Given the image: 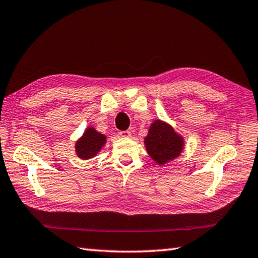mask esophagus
<instances>
[{
    "instance_id": "obj_1",
    "label": "esophagus",
    "mask_w": 258,
    "mask_h": 258,
    "mask_svg": "<svg viewBox=\"0 0 258 258\" xmlns=\"http://www.w3.org/2000/svg\"><path fill=\"white\" fill-rule=\"evenodd\" d=\"M119 135H120V137H123V138H130L131 132H130V131H120Z\"/></svg>"
}]
</instances>
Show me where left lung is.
<instances>
[{
  "label": "left lung",
  "mask_w": 258,
  "mask_h": 258,
  "mask_svg": "<svg viewBox=\"0 0 258 258\" xmlns=\"http://www.w3.org/2000/svg\"><path fill=\"white\" fill-rule=\"evenodd\" d=\"M183 143L182 137L175 133L172 126L159 119L150 125L149 132L145 138L148 154L159 165H164L180 156Z\"/></svg>",
  "instance_id": "8db88e82"
}]
</instances>
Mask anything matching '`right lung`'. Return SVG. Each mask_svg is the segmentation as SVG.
Returning <instances> with one entry per match:
<instances>
[{
    "mask_svg": "<svg viewBox=\"0 0 258 258\" xmlns=\"http://www.w3.org/2000/svg\"><path fill=\"white\" fill-rule=\"evenodd\" d=\"M106 137L95 131L94 127H87L83 137L75 145L76 154L82 159H90L101 150L106 143Z\"/></svg>",
    "mask_w": 258,
    "mask_h": 258,
    "instance_id": "1",
    "label": "right lung"
}]
</instances>
